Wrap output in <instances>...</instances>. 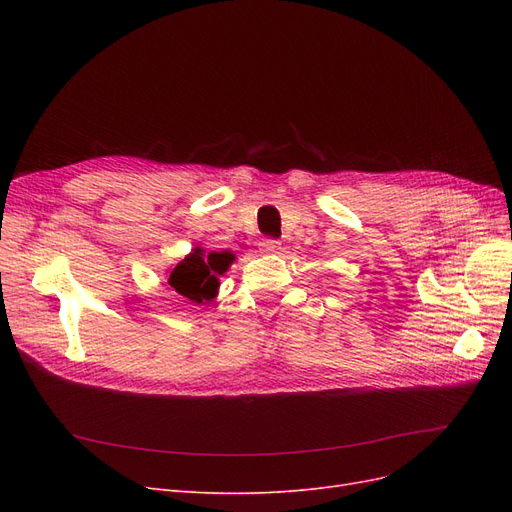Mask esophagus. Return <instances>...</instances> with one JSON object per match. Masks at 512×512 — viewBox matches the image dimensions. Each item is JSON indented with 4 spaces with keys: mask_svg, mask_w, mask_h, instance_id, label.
Segmentation results:
<instances>
[{
    "mask_svg": "<svg viewBox=\"0 0 512 512\" xmlns=\"http://www.w3.org/2000/svg\"><path fill=\"white\" fill-rule=\"evenodd\" d=\"M282 250V243L275 241V239H262L260 241V252L262 254H280Z\"/></svg>",
    "mask_w": 512,
    "mask_h": 512,
    "instance_id": "esophagus-1",
    "label": "esophagus"
}]
</instances>
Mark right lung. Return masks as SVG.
<instances>
[{
	"instance_id": "obj_1",
	"label": "right lung",
	"mask_w": 512,
	"mask_h": 512,
	"mask_svg": "<svg viewBox=\"0 0 512 512\" xmlns=\"http://www.w3.org/2000/svg\"><path fill=\"white\" fill-rule=\"evenodd\" d=\"M232 262H235L232 252H205L203 247H194L188 256L166 271V290L196 305L209 303L218 297L220 275L230 269Z\"/></svg>"
}]
</instances>
